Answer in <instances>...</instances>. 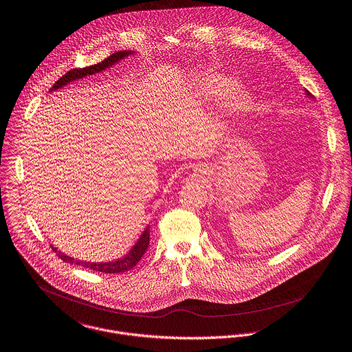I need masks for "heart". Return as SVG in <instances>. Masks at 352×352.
Instances as JSON below:
<instances>
[{"label":"heart","mask_w":352,"mask_h":352,"mask_svg":"<svg viewBox=\"0 0 352 352\" xmlns=\"http://www.w3.org/2000/svg\"><path fill=\"white\" fill-rule=\"evenodd\" d=\"M196 94L206 103L223 106L230 116H243L252 104V94L234 77L208 74L199 80Z\"/></svg>","instance_id":"b5f03b06"}]
</instances>
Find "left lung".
Masks as SVG:
<instances>
[{
  "label": "left lung",
  "instance_id": "8db88e82",
  "mask_svg": "<svg viewBox=\"0 0 352 352\" xmlns=\"http://www.w3.org/2000/svg\"><path fill=\"white\" fill-rule=\"evenodd\" d=\"M305 95H306L307 98H310V99H314V96H313V95H311V94H310L307 89H305Z\"/></svg>",
  "mask_w": 352,
  "mask_h": 352
}]
</instances>
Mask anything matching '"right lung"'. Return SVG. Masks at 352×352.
Here are the masks:
<instances>
[{
    "instance_id": "obj_1",
    "label": "right lung",
    "mask_w": 352,
    "mask_h": 352,
    "mask_svg": "<svg viewBox=\"0 0 352 352\" xmlns=\"http://www.w3.org/2000/svg\"><path fill=\"white\" fill-rule=\"evenodd\" d=\"M136 52L133 50H122V52H117L114 54H111L110 57H107L106 60H103L102 63L99 64H95L92 67H88V68H82V69H72V71L65 73L53 87L50 91H57L63 87H65L67 84H69L72 81H76L78 78H82L85 76H91V74H95V73H99V72L106 71L107 68H111L113 65H116L117 63H120L121 60L129 57V56H133ZM148 245H149V226H146V228L142 231V234L140 235V238L138 239V242L133 245V248L121 258H117V260H113V261H109V263H88V261H81V260H76L73 257H69L61 252H58L57 248L52 246L53 250L56 253H58V257L61 260H64L65 263H69V264H74V265H81L84 268H89V270H94V271H98V272H103V274H122V272H126V271H131L139 261H140L142 254L145 253V250L148 249Z\"/></svg>"
}]
</instances>
